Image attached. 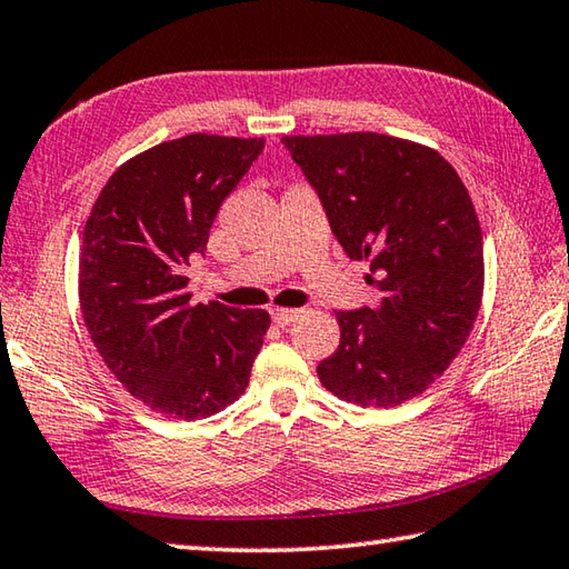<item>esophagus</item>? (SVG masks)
<instances>
[{
	"label": "esophagus",
	"mask_w": 569,
	"mask_h": 569,
	"mask_svg": "<svg viewBox=\"0 0 569 569\" xmlns=\"http://www.w3.org/2000/svg\"><path fill=\"white\" fill-rule=\"evenodd\" d=\"M298 313L301 311H296V308H271V318L276 326H291Z\"/></svg>",
	"instance_id": "34e87169"
}]
</instances>
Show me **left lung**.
Here are the masks:
<instances>
[{"mask_svg": "<svg viewBox=\"0 0 569 569\" xmlns=\"http://www.w3.org/2000/svg\"><path fill=\"white\" fill-rule=\"evenodd\" d=\"M281 141L380 291L376 308L336 311L340 346L318 363L320 383L356 406L396 408L452 363L478 318L485 268L470 193L438 151L386 133Z\"/></svg>", "mask_w": 569, "mask_h": 569, "instance_id": "1", "label": "left lung"}]
</instances>
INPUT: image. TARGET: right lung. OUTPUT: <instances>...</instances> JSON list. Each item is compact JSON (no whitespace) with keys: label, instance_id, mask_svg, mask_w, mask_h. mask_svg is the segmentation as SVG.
I'll return each mask as SVG.
<instances>
[{"label":"right lung","instance_id":"obj_1","mask_svg":"<svg viewBox=\"0 0 569 569\" xmlns=\"http://www.w3.org/2000/svg\"><path fill=\"white\" fill-rule=\"evenodd\" d=\"M263 139L163 141L111 173L79 258L89 336L119 383L169 418L199 420L243 396L271 326L266 311L191 303L186 268Z\"/></svg>","mask_w":569,"mask_h":569}]
</instances>
